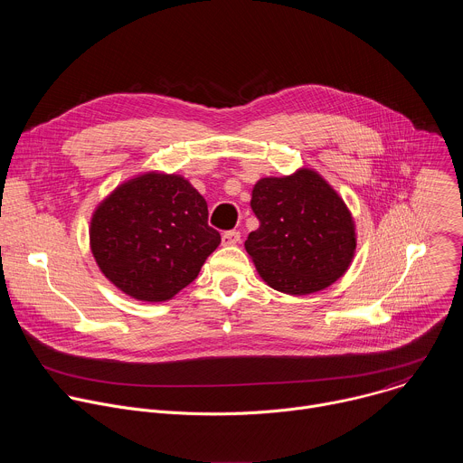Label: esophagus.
<instances>
[{
  "label": "esophagus",
  "instance_id": "obj_1",
  "mask_svg": "<svg viewBox=\"0 0 463 463\" xmlns=\"http://www.w3.org/2000/svg\"><path fill=\"white\" fill-rule=\"evenodd\" d=\"M223 245H234L240 241V232L238 231H225L222 236Z\"/></svg>",
  "mask_w": 463,
  "mask_h": 463
}]
</instances>
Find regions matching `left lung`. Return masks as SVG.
Wrapping results in <instances>:
<instances>
[{"label": "left lung", "instance_id": "1", "mask_svg": "<svg viewBox=\"0 0 463 463\" xmlns=\"http://www.w3.org/2000/svg\"><path fill=\"white\" fill-rule=\"evenodd\" d=\"M250 209L260 227L247 236L245 250L273 289L317 293L350 268L357 245L354 218L341 195L315 170L260 179Z\"/></svg>", "mask_w": 463, "mask_h": 463}]
</instances>
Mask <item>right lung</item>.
I'll return each instance as SVG.
<instances>
[{
    "mask_svg": "<svg viewBox=\"0 0 463 463\" xmlns=\"http://www.w3.org/2000/svg\"><path fill=\"white\" fill-rule=\"evenodd\" d=\"M184 177L148 172L117 186L91 218V252L122 293L165 302L200 273L222 236Z\"/></svg>",
    "mask_w": 463,
    "mask_h": 463,
    "instance_id": "1",
    "label": "right lung"
}]
</instances>
